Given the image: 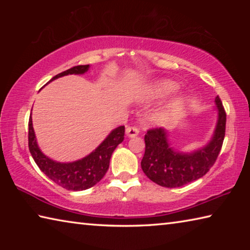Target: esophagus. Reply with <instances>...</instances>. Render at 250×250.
I'll return each mask as SVG.
<instances>
[{
    "label": "esophagus",
    "instance_id": "obj_1",
    "mask_svg": "<svg viewBox=\"0 0 250 250\" xmlns=\"http://www.w3.org/2000/svg\"><path fill=\"white\" fill-rule=\"evenodd\" d=\"M139 132H140V131H139V128H138V126H134V125L126 126V129H125V133L129 138L135 137V135L139 134Z\"/></svg>",
    "mask_w": 250,
    "mask_h": 250
}]
</instances>
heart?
I'll list each match as a JSON object with an SVG mask.
<instances>
[{
	"label": "heart",
	"instance_id": "1",
	"mask_svg": "<svg viewBox=\"0 0 250 250\" xmlns=\"http://www.w3.org/2000/svg\"><path fill=\"white\" fill-rule=\"evenodd\" d=\"M177 89H179V84L176 83L171 82V80H160V82H156L146 87L143 91V96H145V98L150 100H159L174 94ZM182 104H183V99L175 101L170 109L161 113V118H166L174 113L182 107Z\"/></svg>",
	"mask_w": 250,
	"mask_h": 250
}]
</instances>
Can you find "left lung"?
Segmentation results:
<instances>
[{
    "instance_id": "8db88e82",
    "label": "left lung",
    "mask_w": 250,
    "mask_h": 250,
    "mask_svg": "<svg viewBox=\"0 0 250 250\" xmlns=\"http://www.w3.org/2000/svg\"><path fill=\"white\" fill-rule=\"evenodd\" d=\"M215 103L218 112L216 128L208 145L200 150L191 153L177 152L168 145L167 130H147L141 167L151 181L163 188H180L198 180L209 171L221 152L226 129V112L218 96Z\"/></svg>"
}]
</instances>
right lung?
Listing matches in <instances>:
<instances>
[{
	"mask_svg": "<svg viewBox=\"0 0 250 250\" xmlns=\"http://www.w3.org/2000/svg\"><path fill=\"white\" fill-rule=\"evenodd\" d=\"M89 69V65H79L58 74L52 80L66 75H80ZM50 80V82H52ZM125 139V125L118 126L110 132L104 142L83 159L70 163H61L53 161L43 154L37 146L35 132L33 129L32 117L28 120V149L34 161L41 171L48 176V179L55 182L68 191H83L90 188L103 179L109 168L110 158L118 145Z\"/></svg>",
	"mask_w": 250,
	"mask_h": 250,
	"instance_id": "1",
	"label": "right lung"
}]
</instances>
